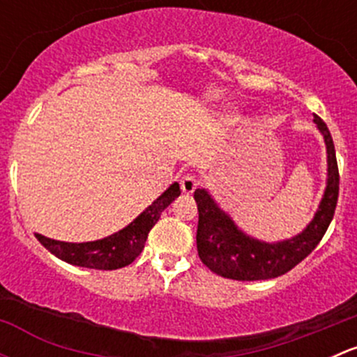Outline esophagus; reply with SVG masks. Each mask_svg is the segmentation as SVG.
<instances>
[{
	"label": "esophagus",
	"instance_id": "obj_1",
	"mask_svg": "<svg viewBox=\"0 0 357 357\" xmlns=\"http://www.w3.org/2000/svg\"><path fill=\"white\" fill-rule=\"evenodd\" d=\"M179 185H181L183 193H193L195 192L197 186H199V179L192 174H186V176H183L181 181H179Z\"/></svg>",
	"mask_w": 357,
	"mask_h": 357
}]
</instances>
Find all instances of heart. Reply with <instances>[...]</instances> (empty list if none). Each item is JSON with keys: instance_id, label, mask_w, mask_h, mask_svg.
I'll list each match as a JSON object with an SVG mask.
<instances>
[{"instance_id": "heart-1", "label": "heart", "mask_w": 357, "mask_h": 357, "mask_svg": "<svg viewBox=\"0 0 357 357\" xmlns=\"http://www.w3.org/2000/svg\"><path fill=\"white\" fill-rule=\"evenodd\" d=\"M222 121L228 122V124H231V122L236 121V115L233 114V112H225V115H222Z\"/></svg>"}]
</instances>
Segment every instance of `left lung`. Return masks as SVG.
Here are the masks:
<instances>
[{"mask_svg": "<svg viewBox=\"0 0 357 357\" xmlns=\"http://www.w3.org/2000/svg\"><path fill=\"white\" fill-rule=\"evenodd\" d=\"M314 122L325 138L328 178L325 195L319 202L314 218L298 235L275 243L261 242L243 233L235 221L215 204L207 190H195L193 197L199 207L197 248L200 261L212 273L238 282L276 278L304 261L321 242L337 207L338 165L328 128L318 115H314Z\"/></svg>", "mask_w": 357, "mask_h": 357, "instance_id": "1", "label": "left lung"}]
</instances>
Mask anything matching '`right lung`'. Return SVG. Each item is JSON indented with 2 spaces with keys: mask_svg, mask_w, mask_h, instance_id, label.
I'll return each instance as SVG.
<instances>
[{
  "mask_svg": "<svg viewBox=\"0 0 357 357\" xmlns=\"http://www.w3.org/2000/svg\"><path fill=\"white\" fill-rule=\"evenodd\" d=\"M179 193H181L179 185L178 183H172L131 225H128L121 231L114 233V235L107 236V238L96 240V242L68 243L46 238L43 235L36 236L41 242V245L48 248L55 257L62 259V261H66L72 266H81V268L89 269H103V271L124 268V266L131 264L142 254V250L145 248L146 238H149L150 229L155 226L162 211L176 197H179Z\"/></svg>",
  "mask_w": 357,
  "mask_h": 357,
  "instance_id": "1",
  "label": "right lung"
}]
</instances>
